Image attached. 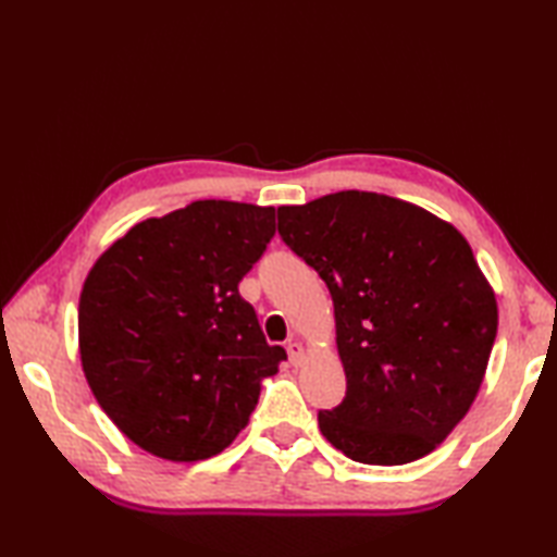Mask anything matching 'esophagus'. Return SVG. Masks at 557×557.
Wrapping results in <instances>:
<instances>
[{"instance_id": "34e87169", "label": "esophagus", "mask_w": 557, "mask_h": 557, "mask_svg": "<svg viewBox=\"0 0 557 557\" xmlns=\"http://www.w3.org/2000/svg\"><path fill=\"white\" fill-rule=\"evenodd\" d=\"M287 354H289V361L297 366L301 363V358H305V346H301V342H297V338H292L287 344Z\"/></svg>"}]
</instances>
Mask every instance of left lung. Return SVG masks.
Returning <instances> with one entry per match:
<instances>
[{
	"label": "left lung",
	"mask_w": 557,
	"mask_h": 557,
	"mask_svg": "<svg viewBox=\"0 0 557 557\" xmlns=\"http://www.w3.org/2000/svg\"><path fill=\"white\" fill-rule=\"evenodd\" d=\"M277 231L334 299L346 398L319 430L361 465L430 455L469 412L496 338V295L455 225L373 191L280 206Z\"/></svg>",
	"instance_id": "1"
}]
</instances>
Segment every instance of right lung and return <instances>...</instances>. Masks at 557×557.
I'll use <instances>...</instances> for the list:
<instances>
[{
	"label": "right lung",
	"instance_id": "obj_1",
	"mask_svg": "<svg viewBox=\"0 0 557 557\" xmlns=\"http://www.w3.org/2000/svg\"><path fill=\"white\" fill-rule=\"evenodd\" d=\"M272 235V206L194 201L132 225L90 268L78 305L83 373L149 455H219L287 358L238 292Z\"/></svg>",
	"mask_w": 557,
	"mask_h": 557
}]
</instances>
